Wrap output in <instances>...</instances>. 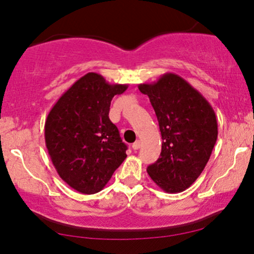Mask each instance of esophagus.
Here are the masks:
<instances>
[{
	"mask_svg": "<svg viewBox=\"0 0 254 254\" xmlns=\"http://www.w3.org/2000/svg\"><path fill=\"white\" fill-rule=\"evenodd\" d=\"M140 147H141V142L140 141H135L133 145H131V148H133L134 150H137V149H140Z\"/></svg>",
	"mask_w": 254,
	"mask_h": 254,
	"instance_id": "esophagus-1",
	"label": "esophagus"
}]
</instances>
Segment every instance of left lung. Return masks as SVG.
Returning a JSON list of instances; mask_svg holds the SVG:
<instances>
[{
    "label": "left lung",
    "mask_w": 254,
    "mask_h": 254,
    "mask_svg": "<svg viewBox=\"0 0 254 254\" xmlns=\"http://www.w3.org/2000/svg\"><path fill=\"white\" fill-rule=\"evenodd\" d=\"M138 90L150 99L163 140L161 156L148 166V175L165 192H183L203 171L216 143L213 107L189 82L172 72L151 84H140Z\"/></svg>",
    "instance_id": "8db88e82"
}]
</instances>
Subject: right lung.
I'll return each mask as SVG.
<instances>
[{
    "mask_svg": "<svg viewBox=\"0 0 254 254\" xmlns=\"http://www.w3.org/2000/svg\"><path fill=\"white\" fill-rule=\"evenodd\" d=\"M127 88L88 72L48 113L45 124L48 154L61 179L77 192L98 193L127 157V145L109 118L111 100Z\"/></svg>",
    "mask_w": 254,
    "mask_h": 254,
    "instance_id": "right-lung-1",
    "label": "right lung"
}]
</instances>
